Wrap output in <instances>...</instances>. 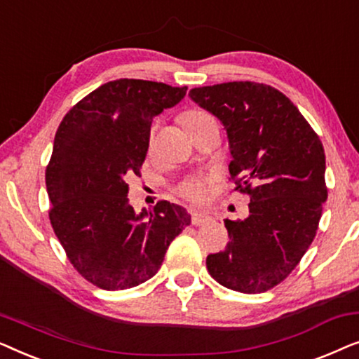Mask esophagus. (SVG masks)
Here are the masks:
<instances>
[{
    "label": "esophagus",
    "instance_id": "obj_1",
    "mask_svg": "<svg viewBox=\"0 0 359 359\" xmlns=\"http://www.w3.org/2000/svg\"><path fill=\"white\" fill-rule=\"evenodd\" d=\"M191 222H193V225H204L210 222V217L203 212H194L193 217H191Z\"/></svg>",
    "mask_w": 359,
    "mask_h": 359
}]
</instances>
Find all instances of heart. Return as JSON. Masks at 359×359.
I'll return each instance as SVG.
<instances>
[{
  "label": "heart",
  "mask_w": 359,
  "mask_h": 359,
  "mask_svg": "<svg viewBox=\"0 0 359 359\" xmlns=\"http://www.w3.org/2000/svg\"><path fill=\"white\" fill-rule=\"evenodd\" d=\"M181 119H183V124L186 126V129H189V127H194L198 124H203V122L215 121L209 112L201 111V109H193V111L184 112ZM178 189H180V194L183 196L184 199L191 201V203L199 204L208 199L209 191H210V181L209 178H205V176H201V175L189 176V178H186L183 183L180 184Z\"/></svg>",
  "instance_id": "1"
}]
</instances>
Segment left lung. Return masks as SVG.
Instances as JSON below:
<instances>
[{
    "mask_svg": "<svg viewBox=\"0 0 359 359\" xmlns=\"http://www.w3.org/2000/svg\"><path fill=\"white\" fill-rule=\"evenodd\" d=\"M189 96L224 124L233 191L250 196L247 219L224 220L230 240L205 259L209 274L232 291L264 292L316 237L328 196L322 142L291 100L263 83L193 88Z\"/></svg>",
    "mask_w": 359,
    "mask_h": 359,
    "instance_id": "left-lung-1",
    "label": "left lung"
}]
</instances>
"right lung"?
Here are the masks:
<instances>
[{"mask_svg":"<svg viewBox=\"0 0 359 359\" xmlns=\"http://www.w3.org/2000/svg\"><path fill=\"white\" fill-rule=\"evenodd\" d=\"M186 90L121 78L83 97L58 126L46 171L48 217L73 268L97 287L122 291L155 276L191 222L188 210L168 201L135 214L127 199L151 121Z\"/></svg>","mask_w":359,"mask_h":359,"instance_id":"obj_1","label":"right lung"}]
</instances>
